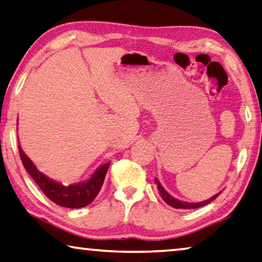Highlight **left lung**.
Returning a JSON list of instances; mask_svg holds the SVG:
<instances>
[{"instance_id": "1", "label": "left lung", "mask_w": 262, "mask_h": 262, "mask_svg": "<svg viewBox=\"0 0 262 262\" xmlns=\"http://www.w3.org/2000/svg\"><path fill=\"white\" fill-rule=\"evenodd\" d=\"M155 183L157 184V188H158V191H159V195L163 199V201L166 204H169V206H171L172 208H176V209H196V208H200V207H203L206 206V204L210 203L211 201H214L216 197H217L221 192H219V194L214 195L213 197H210V199H208L206 201H203V202H197V203H190V202H183V201H180L175 199V197L171 196L169 194L168 191L165 190L164 188L162 187V184L159 183V181L157 178H155Z\"/></svg>"}]
</instances>
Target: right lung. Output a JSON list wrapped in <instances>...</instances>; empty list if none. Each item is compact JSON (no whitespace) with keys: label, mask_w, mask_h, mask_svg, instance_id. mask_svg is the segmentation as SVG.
Returning a JSON list of instances; mask_svg holds the SVG:
<instances>
[{"label":"right lung","mask_w":262,"mask_h":262,"mask_svg":"<svg viewBox=\"0 0 262 262\" xmlns=\"http://www.w3.org/2000/svg\"><path fill=\"white\" fill-rule=\"evenodd\" d=\"M18 152H20L25 169L27 170L34 182L39 185L43 194L52 202L66 208H82L93 202V200L99 194L110 166V163H105L100 165L87 181L81 182V183L65 185L51 180L45 173L40 172L34 165V163L30 161V158L24 152L20 145H18Z\"/></svg>","instance_id":"add662e5"}]
</instances>
